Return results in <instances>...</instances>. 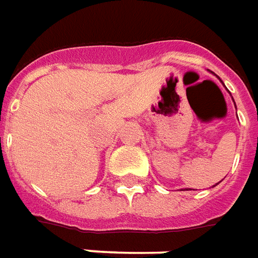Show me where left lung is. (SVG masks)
Masks as SVG:
<instances>
[{
	"label": "left lung",
	"instance_id": "obj_1",
	"mask_svg": "<svg viewBox=\"0 0 258 258\" xmlns=\"http://www.w3.org/2000/svg\"><path fill=\"white\" fill-rule=\"evenodd\" d=\"M216 184H217V183H216ZM216 184H215V186H216Z\"/></svg>",
	"mask_w": 258,
	"mask_h": 258
}]
</instances>
